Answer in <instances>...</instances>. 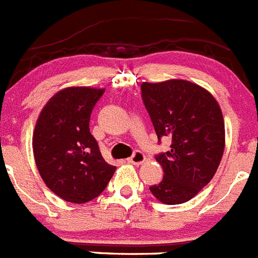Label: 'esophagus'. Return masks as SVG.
Here are the masks:
<instances>
[{
  "instance_id": "esophagus-1",
  "label": "esophagus",
  "mask_w": 258,
  "mask_h": 258,
  "mask_svg": "<svg viewBox=\"0 0 258 258\" xmlns=\"http://www.w3.org/2000/svg\"><path fill=\"white\" fill-rule=\"evenodd\" d=\"M145 155H144V153H141V151H135L134 155L131 156V158H128L127 160H128L131 164H135V165H140L143 164L144 162H145Z\"/></svg>"
}]
</instances>
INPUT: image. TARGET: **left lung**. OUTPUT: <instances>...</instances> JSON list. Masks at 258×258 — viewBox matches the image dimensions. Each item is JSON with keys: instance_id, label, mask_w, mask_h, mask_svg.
Segmentation results:
<instances>
[{"instance_id": "1", "label": "left lung", "mask_w": 258, "mask_h": 258, "mask_svg": "<svg viewBox=\"0 0 258 258\" xmlns=\"http://www.w3.org/2000/svg\"><path fill=\"white\" fill-rule=\"evenodd\" d=\"M141 95L159 141L172 139L170 150L155 156L164 175L150 191L163 204H183L218 170L225 148L223 113L206 89L187 80L143 83Z\"/></svg>"}]
</instances>
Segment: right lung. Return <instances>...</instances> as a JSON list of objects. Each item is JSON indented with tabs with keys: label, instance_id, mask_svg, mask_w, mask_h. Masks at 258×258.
Here are the masks:
<instances>
[{
	"label": "right lung",
	"instance_id": "add662e5",
	"mask_svg": "<svg viewBox=\"0 0 258 258\" xmlns=\"http://www.w3.org/2000/svg\"><path fill=\"white\" fill-rule=\"evenodd\" d=\"M104 89L70 86L43 107L33 134V153L48 188L72 204L99 196L115 172L102 156L89 121Z\"/></svg>",
	"mask_w": 258,
	"mask_h": 258
}]
</instances>
